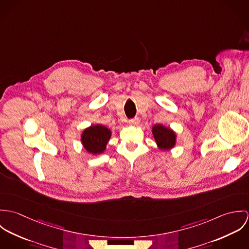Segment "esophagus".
<instances>
[{
	"label": "esophagus",
	"instance_id": "obj_1",
	"mask_svg": "<svg viewBox=\"0 0 249 249\" xmlns=\"http://www.w3.org/2000/svg\"><path fill=\"white\" fill-rule=\"evenodd\" d=\"M139 123H140V121H139V119H138V118H135V119L129 120V124H130L131 125H134V126L138 125V124H139Z\"/></svg>",
	"mask_w": 249,
	"mask_h": 249
}]
</instances>
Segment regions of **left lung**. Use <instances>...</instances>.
<instances>
[{
    "label": "left lung",
    "mask_w": 249,
    "mask_h": 249,
    "mask_svg": "<svg viewBox=\"0 0 249 249\" xmlns=\"http://www.w3.org/2000/svg\"><path fill=\"white\" fill-rule=\"evenodd\" d=\"M153 138L159 150H170L177 144V133L168 126L163 124H154L151 128Z\"/></svg>",
    "instance_id": "left-lung-1"
}]
</instances>
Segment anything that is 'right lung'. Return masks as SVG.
<instances>
[{
    "instance_id": "obj_1",
    "label": "right lung",
    "mask_w": 249,
    "mask_h": 249,
    "mask_svg": "<svg viewBox=\"0 0 249 249\" xmlns=\"http://www.w3.org/2000/svg\"><path fill=\"white\" fill-rule=\"evenodd\" d=\"M110 138L111 130L100 124L86 127L80 135V140L84 149L93 155L104 153Z\"/></svg>"
}]
</instances>
